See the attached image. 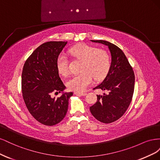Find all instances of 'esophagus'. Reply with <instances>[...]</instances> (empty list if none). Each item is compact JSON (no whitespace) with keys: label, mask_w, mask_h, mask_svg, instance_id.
Listing matches in <instances>:
<instances>
[{"label":"esophagus","mask_w":160,"mask_h":160,"mask_svg":"<svg viewBox=\"0 0 160 160\" xmlns=\"http://www.w3.org/2000/svg\"><path fill=\"white\" fill-rule=\"evenodd\" d=\"M75 95H79V96H85L87 95L86 93H80V92H75Z\"/></svg>","instance_id":"1"}]
</instances>
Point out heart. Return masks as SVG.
I'll return each instance as SVG.
<instances>
[{
	"instance_id": "b5f03b06",
	"label": "heart",
	"mask_w": 160,
	"mask_h": 160,
	"mask_svg": "<svg viewBox=\"0 0 160 160\" xmlns=\"http://www.w3.org/2000/svg\"><path fill=\"white\" fill-rule=\"evenodd\" d=\"M69 53L72 57L83 61L81 73L72 76L67 82L70 90L83 92L91 84L93 77L95 80H99L107 74L110 66V58L105 51L81 44L72 47ZM57 67L61 75H67L69 73L67 56L61 55L58 57Z\"/></svg>"
}]
</instances>
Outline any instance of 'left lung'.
Segmentation results:
<instances>
[{
    "label": "left lung",
    "instance_id": "8db88e82",
    "mask_svg": "<svg viewBox=\"0 0 160 160\" xmlns=\"http://www.w3.org/2000/svg\"><path fill=\"white\" fill-rule=\"evenodd\" d=\"M108 46L111 55L109 71L101 83L93 89L108 91L98 96L97 102L90 107L93 117L104 123H110L125 113L132 101L134 91L135 75L124 52L108 41L91 40Z\"/></svg>",
    "mask_w": 160,
    "mask_h": 160
}]
</instances>
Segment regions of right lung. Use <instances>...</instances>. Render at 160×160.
I'll use <instances>...</instances> for the list:
<instances>
[{
	"label": "right lung",
	"mask_w": 160,
	"mask_h": 160,
	"mask_svg": "<svg viewBox=\"0 0 160 160\" xmlns=\"http://www.w3.org/2000/svg\"><path fill=\"white\" fill-rule=\"evenodd\" d=\"M67 42L49 41L32 52L23 66L22 93L24 101L32 117L41 123L52 126L65 117L72 92L66 88L57 67V60ZM52 92H63L60 98H52Z\"/></svg>",
	"instance_id": "right-lung-1"
}]
</instances>
